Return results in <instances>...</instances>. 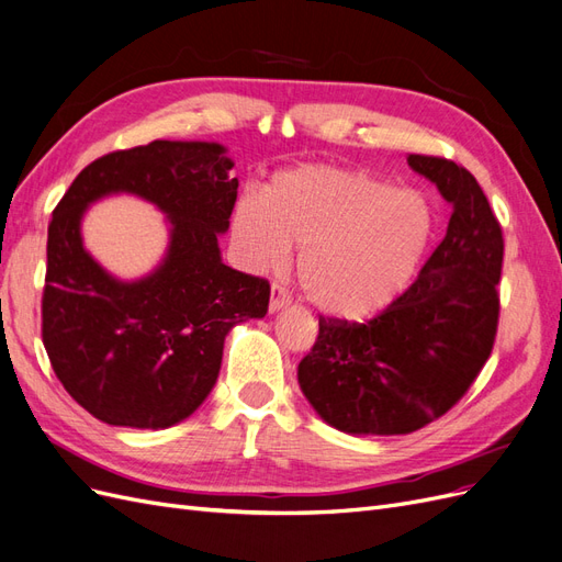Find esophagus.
Masks as SVG:
<instances>
[{
	"label": "esophagus",
	"mask_w": 562,
	"mask_h": 562,
	"mask_svg": "<svg viewBox=\"0 0 562 562\" xmlns=\"http://www.w3.org/2000/svg\"><path fill=\"white\" fill-rule=\"evenodd\" d=\"M289 301H292V296L286 294V289H284L282 284H273V286H270V301H268V311H270V313L282 311V307L289 305Z\"/></svg>",
	"instance_id": "obj_1"
}]
</instances>
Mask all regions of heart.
I'll return each instance as SVG.
<instances>
[{
	"label": "heart",
	"mask_w": 562,
	"mask_h": 562,
	"mask_svg": "<svg viewBox=\"0 0 562 562\" xmlns=\"http://www.w3.org/2000/svg\"><path fill=\"white\" fill-rule=\"evenodd\" d=\"M431 228L420 193L334 166L282 172L233 212L235 240L251 268H280L289 247L301 249L307 301L342 319L371 317L404 292Z\"/></svg>",
	"instance_id": "b5f03b06"
}]
</instances>
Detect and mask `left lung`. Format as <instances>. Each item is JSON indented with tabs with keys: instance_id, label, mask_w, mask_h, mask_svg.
Returning a JSON list of instances; mask_svg holds the SVG:
<instances>
[{
	"instance_id": "left-lung-1",
	"label": "left lung",
	"mask_w": 562,
	"mask_h": 562,
	"mask_svg": "<svg viewBox=\"0 0 562 562\" xmlns=\"http://www.w3.org/2000/svg\"><path fill=\"white\" fill-rule=\"evenodd\" d=\"M452 205L446 238L402 296L369 322L319 315L299 385L324 423L348 434H408L456 406L495 346L504 238L467 168L411 154Z\"/></svg>"
}]
</instances>
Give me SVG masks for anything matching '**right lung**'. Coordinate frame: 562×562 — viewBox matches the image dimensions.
Returning a JSON list of instances; mask_svg holds the SVG:
<instances>
[{"label": "right lung", "mask_w": 562, "mask_h": 562, "mask_svg": "<svg viewBox=\"0 0 562 562\" xmlns=\"http://www.w3.org/2000/svg\"><path fill=\"white\" fill-rule=\"evenodd\" d=\"M214 142L156 139L86 166L53 210L42 340L71 400L116 427L162 429L205 402L224 338L268 313L270 284L222 261L238 198L233 160ZM135 192L171 220L169 255L151 277L112 279L82 249L80 216L98 196Z\"/></svg>", "instance_id": "obj_1"}]
</instances>
